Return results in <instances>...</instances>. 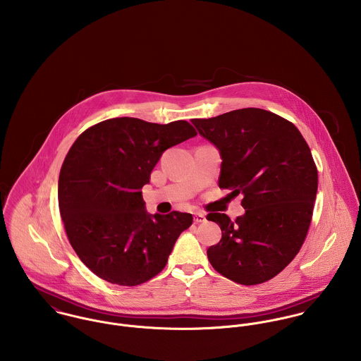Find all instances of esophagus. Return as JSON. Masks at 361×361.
Returning a JSON list of instances; mask_svg holds the SVG:
<instances>
[{
  "instance_id": "1",
  "label": "esophagus",
  "mask_w": 361,
  "mask_h": 361,
  "mask_svg": "<svg viewBox=\"0 0 361 361\" xmlns=\"http://www.w3.org/2000/svg\"><path fill=\"white\" fill-rule=\"evenodd\" d=\"M206 221V215L203 212H195V222L196 224H200V222H204Z\"/></svg>"
}]
</instances>
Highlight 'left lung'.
Wrapping results in <instances>:
<instances>
[{"label":"left lung","mask_w":361,"mask_h":361,"mask_svg":"<svg viewBox=\"0 0 361 361\" xmlns=\"http://www.w3.org/2000/svg\"><path fill=\"white\" fill-rule=\"evenodd\" d=\"M221 155L218 185L242 195L235 221L209 212L222 231L207 256L219 274L240 285L262 283L299 253L309 231L318 173L309 145L289 121L259 108L192 119Z\"/></svg>","instance_id":"left-lung-1"}]
</instances>
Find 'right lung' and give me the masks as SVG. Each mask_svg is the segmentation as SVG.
I'll return each instance as SVG.
<instances>
[{"label": "right lung", "instance_id": "right-lung-1", "mask_svg": "<svg viewBox=\"0 0 361 361\" xmlns=\"http://www.w3.org/2000/svg\"><path fill=\"white\" fill-rule=\"evenodd\" d=\"M197 133L186 121L159 125L112 118L85 130L62 164L58 204L68 239L104 281L136 286L165 267L188 212L150 214L140 189L162 153Z\"/></svg>", "mask_w": 361, "mask_h": 361}]
</instances>
